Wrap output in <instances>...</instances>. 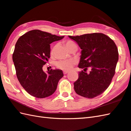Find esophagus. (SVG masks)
<instances>
[{"instance_id":"34e87169","label":"esophagus","mask_w":131,"mask_h":131,"mask_svg":"<svg viewBox=\"0 0 131 131\" xmlns=\"http://www.w3.org/2000/svg\"><path fill=\"white\" fill-rule=\"evenodd\" d=\"M68 73V71H66V70H64L63 71V74H66Z\"/></svg>"}]
</instances>
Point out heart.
I'll use <instances>...</instances> for the list:
<instances>
[{"instance_id":"1","label":"heart","mask_w":131,"mask_h":131,"mask_svg":"<svg viewBox=\"0 0 131 131\" xmlns=\"http://www.w3.org/2000/svg\"><path fill=\"white\" fill-rule=\"evenodd\" d=\"M75 43H74L72 41H69L66 42V46L68 49H69L71 47H72L73 45H75ZM55 47H54L52 50L51 53L53 54L54 50ZM75 63V62L72 60H61L58 61V62L56 63V65L58 68H60L61 69H63V70H69L70 69L72 68V67L74 65V64Z\"/></svg>"}]
</instances>
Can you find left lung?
I'll list each match as a JSON object with an SVG mask.
<instances>
[{"label":"left lung","mask_w":131,"mask_h":131,"mask_svg":"<svg viewBox=\"0 0 131 131\" xmlns=\"http://www.w3.org/2000/svg\"><path fill=\"white\" fill-rule=\"evenodd\" d=\"M69 37L78 43L81 55L78 68L83 69L74 83L75 93L93 98L102 94L110 86L119 60L118 50L114 41L106 35L94 33ZM88 67L92 70L85 72Z\"/></svg>","instance_id":"1"}]
</instances>
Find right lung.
<instances>
[{"instance_id":"add662e5","label":"right lung","mask_w":131,"mask_h":131,"mask_svg":"<svg viewBox=\"0 0 131 131\" xmlns=\"http://www.w3.org/2000/svg\"><path fill=\"white\" fill-rule=\"evenodd\" d=\"M63 37L36 29L25 33L17 41L12 55L17 78L25 90L36 98L52 95L63 76L60 69L46 73L42 70L50 58V44Z\"/></svg>"}]
</instances>
